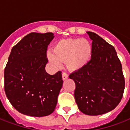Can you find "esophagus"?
I'll use <instances>...</instances> for the list:
<instances>
[{"mask_svg":"<svg viewBox=\"0 0 130 130\" xmlns=\"http://www.w3.org/2000/svg\"><path fill=\"white\" fill-rule=\"evenodd\" d=\"M68 78V74H66V72H63V73H62V79L64 81V80H66Z\"/></svg>","mask_w":130,"mask_h":130,"instance_id":"obj_1","label":"esophagus"}]
</instances>
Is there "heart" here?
I'll use <instances>...</instances> for the list:
<instances>
[{
    "label": "heart",
    "mask_w": 130,
    "mask_h": 130,
    "mask_svg": "<svg viewBox=\"0 0 130 130\" xmlns=\"http://www.w3.org/2000/svg\"><path fill=\"white\" fill-rule=\"evenodd\" d=\"M53 54H48L49 62L56 67H60L65 62L70 71L81 70L91 59L92 45L86 39H67L58 41L53 47Z\"/></svg>",
    "instance_id": "b5f03b06"
}]
</instances>
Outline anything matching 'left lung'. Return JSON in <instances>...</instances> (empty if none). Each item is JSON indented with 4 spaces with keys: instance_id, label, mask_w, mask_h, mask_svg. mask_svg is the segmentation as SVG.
Returning <instances> with one entry per match:
<instances>
[{
    "instance_id": "obj_1",
    "label": "left lung",
    "mask_w": 130,
    "mask_h": 130,
    "mask_svg": "<svg viewBox=\"0 0 130 130\" xmlns=\"http://www.w3.org/2000/svg\"><path fill=\"white\" fill-rule=\"evenodd\" d=\"M91 60L69 78L75 83L74 98L81 112L100 115L113 110L120 102L125 89L122 66L114 47L92 32Z\"/></svg>"
}]
</instances>
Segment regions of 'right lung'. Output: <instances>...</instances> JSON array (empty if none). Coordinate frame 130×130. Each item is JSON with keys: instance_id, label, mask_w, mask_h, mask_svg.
<instances>
[{"instance_id": "1", "label": "right lung", "mask_w": 130, "mask_h": 130, "mask_svg": "<svg viewBox=\"0 0 130 130\" xmlns=\"http://www.w3.org/2000/svg\"><path fill=\"white\" fill-rule=\"evenodd\" d=\"M54 34L32 32L11 49L4 71L5 91L22 114L47 116L54 112L63 85L62 72L51 75L45 68L47 49Z\"/></svg>"}]
</instances>
